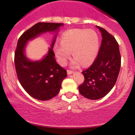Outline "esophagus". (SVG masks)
Here are the masks:
<instances>
[{
    "label": "esophagus",
    "mask_w": 135,
    "mask_h": 135,
    "mask_svg": "<svg viewBox=\"0 0 135 135\" xmlns=\"http://www.w3.org/2000/svg\"><path fill=\"white\" fill-rule=\"evenodd\" d=\"M74 73V71H71V70H69V69H68L67 70V73L68 74H73Z\"/></svg>",
    "instance_id": "34e87169"
}]
</instances>
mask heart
Instances as JSON below:
<instances>
[{"mask_svg":"<svg viewBox=\"0 0 135 135\" xmlns=\"http://www.w3.org/2000/svg\"><path fill=\"white\" fill-rule=\"evenodd\" d=\"M61 44H56L54 50L60 63L65 65L71 56L73 64L82 66L91 64L97 57L99 48L98 34L93 29H74L66 31L61 37Z\"/></svg>","mask_w":135,"mask_h":135,"instance_id":"b5f03b06","label":"heart"}]
</instances>
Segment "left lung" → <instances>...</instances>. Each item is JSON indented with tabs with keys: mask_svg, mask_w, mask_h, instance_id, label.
I'll return each instance as SVG.
<instances>
[{
	"mask_svg": "<svg viewBox=\"0 0 135 135\" xmlns=\"http://www.w3.org/2000/svg\"><path fill=\"white\" fill-rule=\"evenodd\" d=\"M102 35L98 53L93 63L82 71L84 82L79 86L81 95L90 99H98L109 92L117 81L121 66L119 44L102 27L97 26Z\"/></svg>",
	"mask_w": 135,
	"mask_h": 135,
	"instance_id": "8db88e82",
	"label": "left lung"
}]
</instances>
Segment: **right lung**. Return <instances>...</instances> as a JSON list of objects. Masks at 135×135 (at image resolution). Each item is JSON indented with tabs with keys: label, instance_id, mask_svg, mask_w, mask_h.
Here are the masks:
<instances>
[{
	"label": "right lung",
	"instance_id": "obj_1",
	"mask_svg": "<svg viewBox=\"0 0 135 135\" xmlns=\"http://www.w3.org/2000/svg\"><path fill=\"white\" fill-rule=\"evenodd\" d=\"M62 25V23L39 22L25 31L18 40L14 58L18 79L27 93L38 100H49L58 95L67 73L54 58L52 49L56 37L47 56L39 61H31L25 56V45L29 40L41 33L56 31Z\"/></svg>",
	"mask_w": 135,
	"mask_h": 135
}]
</instances>
